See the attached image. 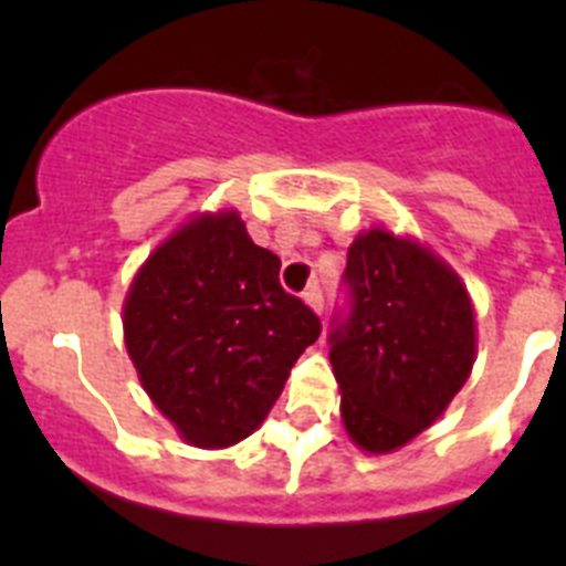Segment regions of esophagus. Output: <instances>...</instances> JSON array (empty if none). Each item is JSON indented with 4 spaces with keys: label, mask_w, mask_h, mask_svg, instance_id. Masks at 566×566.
I'll use <instances>...</instances> for the list:
<instances>
[{
    "label": "esophagus",
    "mask_w": 566,
    "mask_h": 566,
    "mask_svg": "<svg viewBox=\"0 0 566 566\" xmlns=\"http://www.w3.org/2000/svg\"><path fill=\"white\" fill-rule=\"evenodd\" d=\"M303 300H306V303L314 308V312L323 314V306H326V297H323V289H319V286H308L306 292H303Z\"/></svg>",
    "instance_id": "34e87169"
}]
</instances>
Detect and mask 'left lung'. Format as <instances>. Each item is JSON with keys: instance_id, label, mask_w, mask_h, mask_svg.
Returning <instances> with one entry per match:
<instances>
[{"instance_id": "left-lung-1", "label": "left lung", "mask_w": 566, "mask_h": 566, "mask_svg": "<svg viewBox=\"0 0 566 566\" xmlns=\"http://www.w3.org/2000/svg\"><path fill=\"white\" fill-rule=\"evenodd\" d=\"M343 286L328 332L339 411L359 448L388 453L437 422L468 379L473 306L442 260L382 229L354 240Z\"/></svg>"}]
</instances>
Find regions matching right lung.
<instances>
[{"label":"right lung","mask_w":566,"mask_h":566,"mask_svg":"<svg viewBox=\"0 0 566 566\" xmlns=\"http://www.w3.org/2000/svg\"><path fill=\"white\" fill-rule=\"evenodd\" d=\"M319 317L280 286V258L234 212L169 238L124 303L129 359L158 411L195 448L247 439L277 402Z\"/></svg>","instance_id":"add662e5"}]
</instances>
